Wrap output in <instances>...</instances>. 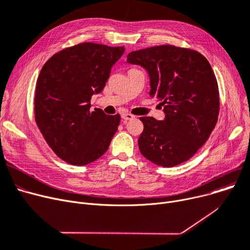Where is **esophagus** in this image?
Listing matches in <instances>:
<instances>
[{
    "label": "esophagus",
    "instance_id": "esophagus-1",
    "mask_svg": "<svg viewBox=\"0 0 250 250\" xmlns=\"http://www.w3.org/2000/svg\"><path fill=\"white\" fill-rule=\"evenodd\" d=\"M134 117H135V115H133L132 113H124V114L122 115V118H123V121H124V122L133 120Z\"/></svg>",
    "mask_w": 250,
    "mask_h": 250
}]
</instances>
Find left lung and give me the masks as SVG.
Listing matches in <instances>:
<instances>
[{
  "instance_id": "left-lung-1",
  "label": "left lung",
  "mask_w": 250,
  "mask_h": 250,
  "mask_svg": "<svg viewBox=\"0 0 250 250\" xmlns=\"http://www.w3.org/2000/svg\"><path fill=\"white\" fill-rule=\"evenodd\" d=\"M129 63L141 64L150 76V95L161 100L165 118L142 116L138 140L143 156L173 167L199 151L216 126L220 98L216 76L199 51L171 44L135 50Z\"/></svg>"
}]
</instances>
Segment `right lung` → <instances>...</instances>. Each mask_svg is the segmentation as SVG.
<instances>
[{
	"label": "right lung",
	"instance_id": "add662e5",
	"mask_svg": "<svg viewBox=\"0 0 250 250\" xmlns=\"http://www.w3.org/2000/svg\"><path fill=\"white\" fill-rule=\"evenodd\" d=\"M123 46L93 42L65 47L44 63L37 78L34 118L47 145L73 165L94 162L107 151L121 115L91 107L106 84Z\"/></svg>",
	"mask_w": 250,
	"mask_h": 250
}]
</instances>
